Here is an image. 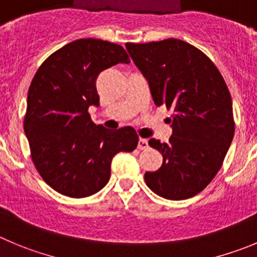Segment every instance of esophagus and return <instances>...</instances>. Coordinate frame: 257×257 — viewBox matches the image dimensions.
<instances>
[{
  "label": "esophagus",
  "instance_id": "1",
  "mask_svg": "<svg viewBox=\"0 0 257 257\" xmlns=\"http://www.w3.org/2000/svg\"><path fill=\"white\" fill-rule=\"evenodd\" d=\"M138 148H140V150H146V148H148V141L146 140V138H140V141H138Z\"/></svg>",
  "mask_w": 257,
  "mask_h": 257
}]
</instances>
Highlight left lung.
Returning <instances> with one entry per match:
<instances>
[{
  "mask_svg": "<svg viewBox=\"0 0 257 257\" xmlns=\"http://www.w3.org/2000/svg\"><path fill=\"white\" fill-rule=\"evenodd\" d=\"M125 47L148 81L155 104L174 110L169 143L148 141L164 162L157 171L146 172V184L170 200L195 196L214 179L233 140L228 87L204 53L183 40Z\"/></svg>",
  "mask_w": 257,
  "mask_h": 257,
  "instance_id": "left-lung-1",
  "label": "left lung"
}]
</instances>
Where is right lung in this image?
<instances>
[{
  "mask_svg": "<svg viewBox=\"0 0 257 257\" xmlns=\"http://www.w3.org/2000/svg\"><path fill=\"white\" fill-rule=\"evenodd\" d=\"M129 62L121 45L78 39L50 54L31 81L24 131L38 172L62 195L100 191L110 179L112 157L136 150L140 138L132 126H96L88 114L91 105L99 106L97 76Z\"/></svg>",
  "mask_w": 257,
  "mask_h": 257,
  "instance_id": "obj_1",
  "label": "right lung"
}]
</instances>
